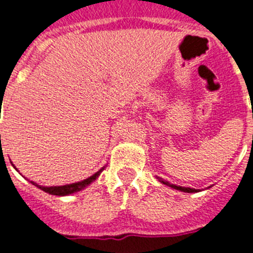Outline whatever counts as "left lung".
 Here are the masks:
<instances>
[{"instance_id":"8db88e82","label":"left lung","mask_w":253,"mask_h":253,"mask_svg":"<svg viewBox=\"0 0 253 253\" xmlns=\"http://www.w3.org/2000/svg\"><path fill=\"white\" fill-rule=\"evenodd\" d=\"M158 180H160L161 182H163V184H165V185H169V186H171V187H173V189H176V190H180V191H184V193H196V191H198V190H195V189H190V187L176 186V185H172V184H169V182H167V181H163L162 178H158Z\"/></svg>"}]
</instances>
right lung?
Masks as SVG:
<instances>
[{
	"label": "right lung",
	"mask_w": 253,
	"mask_h": 253,
	"mask_svg": "<svg viewBox=\"0 0 253 253\" xmlns=\"http://www.w3.org/2000/svg\"><path fill=\"white\" fill-rule=\"evenodd\" d=\"M105 167H102L100 171H97L95 173V175H92L91 177L86 178V180L84 181H80V182H76V184H71V185H63V186H50V187H45V186H39L38 184H34L33 181V185H35V186H38L39 189H42L43 191H45V193L48 194H51V195H58V196H64V195H69V194H73V193H77V191H80V190L84 189L86 186H88V185L92 182V181H95L96 178L99 177V175L101 173L102 171H104Z\"/></svg>",
	"instance_id": "add662e5"
}]
</instances>
